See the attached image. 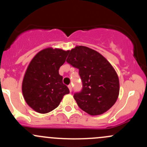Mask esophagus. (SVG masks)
<instances>
[{"label": "esophagus", "mask_w": 147, "mask_h": 147, "mask_svg": "<svg viewBox=\"0 0 147 147\" xmlns=\"http://www.w3.org/2000/svg\"><path fill=\"white\" fill-rule=\"evenodd\" d=\"M68 88H69V90H70V92H72V86L71 85L68 86Z\"/></svg>", "instance_id": "34e87169"}]
</instances>
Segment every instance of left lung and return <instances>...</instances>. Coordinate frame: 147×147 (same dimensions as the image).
<instances>
[{"label":"left lung","mask_w":147,"mask_h":147,"mask_svg":"<svg viewBox=\"0 0 147 147\" xmlns=\"http://www.w3.org/2000/svg\"><path fill=\"white\" fill-rule=\"evenodd\" d=\"M66 61L79 69L82 92L74 98L82 110L90 115H102L114 105L119 93V77L113 65L96 50L77 45L69 50Z\"/></svg>","instance_id":"8db88e82"}]
</instances>
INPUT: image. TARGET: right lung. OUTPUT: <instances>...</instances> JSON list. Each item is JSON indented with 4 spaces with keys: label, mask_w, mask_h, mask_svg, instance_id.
I'll return each instance as SVG.
<instances>
[{
    "label": "right lung",
    "mask_w": 147,
    "mask_h": 147,
    "mask_svg": "<svg viewBox=\"0 0 147 147\" xmlns=\"http://www.w3.org/2000/svg\"><path fill=\"white\" fill-rule=\"evenodd\" d=\"M69 50L51 47L41 50L30 62L22 82V92L28 105L37 113H48L59 105L70 92L59 73Z\"/></svg>",
    "instance_id": "add662e5"
}]
</instances>
